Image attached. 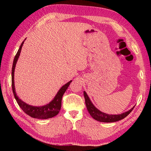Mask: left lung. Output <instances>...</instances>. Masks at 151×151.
Here are the masks:
<instances>
[{"label": "left lung", "instance_id": "1", "mask_svg": "<svg viewBox=\"0 0 151 151\" xmlns=\"http://www.w3.org/2000/svg\"><path fill=\"white\" fill-rule=\"evenodd\" d=\"M84 96H85V104L87 108L89 114H91V116L93 117L94 119L96 120L99 122H113L119 121L120 120L123 119L125 118L127 115L131 113V112L133 110V108H132L131 110H129V111L125 112L124 113L121 114H108L104 112H102L99 110L97 109L95 106H94L93 103H91V101L89 99L87 94L86 93L85 91H84Z\"/></svg>", "mask_w": 151, "mask_h": 151}]
</instances>
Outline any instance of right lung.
Listing matches in <instances>:
<instances>
[{"mask_svg": "<svg viewBox=\"0 0 151 151\" xmlns=\"http://www.w3.org/2000/svg\"><path fill=\"white\" fill-rule=\"evenodd\" d=\"M24 41L22 42L21 45L19 48V50H18L17 53L15 55V57L14 58L13 65H12V92H13L14 98L16 99L17 103L20 106L21 109L25 113L27 114L28 115L30 116L32 118L35 119H50L52 117H54L56 115H57L59 112L60 108H61V103H62V98L64 93H65L66 89L70 85V84L72 81H70L65 84V85L62 86L59 91L58 92L57 95L55 97V99L50 102L49 104H47V105L42 106H30L29 104H27V103H24L23 101L20 100L19 99V97L17 96L16 92H15L14 88V68L17 62L18 58L19 57L20 51H21V48L22 45H23Z\"/></svg>", "mask_w": 151, "mask_h": 151, "instance_id": "right-lung-1", "label": "right lung"}]
</instances>
